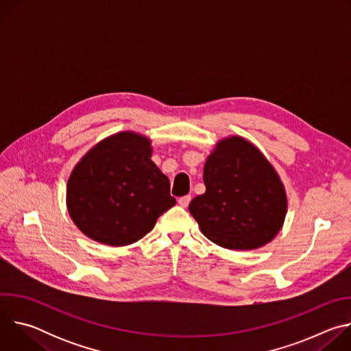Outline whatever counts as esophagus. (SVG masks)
<instances>
[{"instance_id": "obj_1", "label": "esophagus", "mask_w": 351, "mask_h": 351, "mask_svg": "<svg viewBox=\"0 0 351 351\" xmlns=\"http://www.w3.org/2000/svg\"><path fill=\"white\" fill-rule=\"evenodd\" d=\"M191 202V197L190 195H184V197H180L179 199H178V203H179V206L180 207H183V208H186L187 206H189V203Z\"/></svg>"}]
</instances>
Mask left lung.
I'll return each instance as SVG.
<instances>
[{
	"label": "left lung",
	"mask_w": 351,
	"mask_h": 351,
	"mask_svg": "<svg viewBox=\"0 0 351 351\" xmlns=\"http://www.w3.org/2000/svg\"><path fill=\"white\" fill-rule=\"evenodd\" d=\"M206 193L189 211L199 230L229 250H256L272 241L285 223V184L261 149L247 138L230 134L215 143L207 157Z\"/></svg>",
	"instance_id": "left-lung-1"
}]
</instances>
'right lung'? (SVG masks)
Instances as JSON below:
<instances>
[{
    "mask_svg": "<svg viewBox=\"0 0 351 351\" xmlns=\"http://www.w3.org/2000/svg\"><path fill=\"white\" fill-rule=\"evenodd\" d=\"M152 156L149 137L123 130L80 158L66 183V207L84 236L112 247L133 244L176 204Z\"/></svg>",
    "mask_w": 351,
    "mask_h": 351,
    "instance_id": "add662e5",
    "label": "right lung"
}]
</instances>
